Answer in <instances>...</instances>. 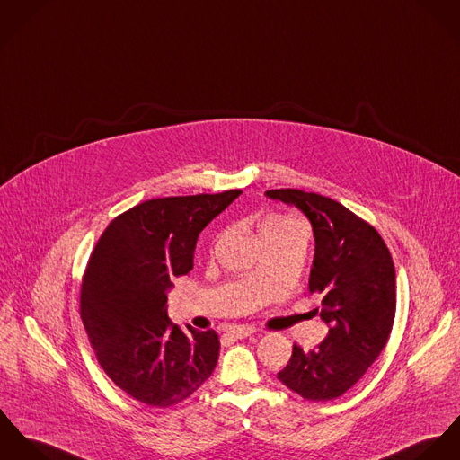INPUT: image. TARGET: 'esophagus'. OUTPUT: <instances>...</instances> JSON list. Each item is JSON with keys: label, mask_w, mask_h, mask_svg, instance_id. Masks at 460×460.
<instances>
[{"label": "esophagus", "mask_w": 460, "mask_h": 460, "mask_svg": "<svg viewBox=\"0 0 460 460\" xmlns=\"http://www.w3.org/2000/svg\"><path fill=\"white\" fill-rule=\"evenodd\" d=\"M252 333H255V328L252 326H231L227 330V335H231L233 339H245V337H251Z\"/></svg>", "instance_id": "obj_1"}]
</instances>
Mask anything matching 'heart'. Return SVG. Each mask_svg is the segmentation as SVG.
I'll use <instances>...</instances> for the list:
<instances>
[{
  "instance_id": "b5f03b06",
  "label": "heart",
  "mask_w": 460,
  "mask_h": 460,
  "mask_svg": "<svg viewBox=\"0 0 460 460\" xmlns=\"http://www.w3.org/2000/svg\"><path fill=\"white\" fill-rule=\"evenodd\" d=\"M271 226H302L298 220L289 218V217H275V218H268L262 227H271Z\"/></svg>"
}]
</instances>
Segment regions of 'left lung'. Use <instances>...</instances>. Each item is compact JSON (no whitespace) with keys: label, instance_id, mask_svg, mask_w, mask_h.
<instances>
[{"label":"left lung","instance_id":"1","mask_svg":"<svg viewBox=\"0 0 460 460\" xmlns=\"http://www.w3.org/2000/svg\"><path fill=\"white\" fill-rule=\"evenodd\" d=\"M312 224L315 252L308 291L330 326L312 351L293 346L277 377L306 401H332L355 386L388 342L395 319V266L379 233L346 206L296 189L268 190ZM317 312V308H315Z\"/></svg>","mask_w":460,"mask_h":460}]
</instances>
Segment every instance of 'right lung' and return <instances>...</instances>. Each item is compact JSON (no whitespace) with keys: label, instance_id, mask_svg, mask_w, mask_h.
Returning a JSON list of instances; mask_svg holds the SVG:
<instances>
[{"label":"right lung","instance_id":"1","mask_svg":"<svg viewBox=\"0 0 460 460\" xmlns=\"http://www.w3.org/2000/svg\"><path fill=\"white\" fill-rule=\"evenodd\" d=\"M242 190L150 199L118 215L90 255L81 319L105 374L136 401L169 408L211 376L220 341L167 317L172 279L194 268L199 233Z\"/></svg>","mask_w":460,"mask_h":460}]
</instances>
